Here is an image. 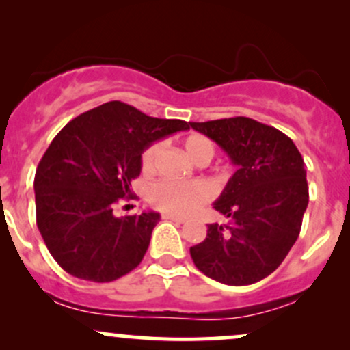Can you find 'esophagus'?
I'll list each match as a JSON object with an SVG mask.
<instances>
[{"instance_id": "1", "label": "esophagus", "mask_w": 350, "mask_h": 350, "mask_svg": "<svg viewBox=\"0 0 350 350\" xmlns=\"http://www.w3.org/2000/svg\"><path fill=\"white\" fill-rule=\"evenodd\" d=\"M163 219L164 220H171V222H176V224H184L186 222V219L184 217H179V215H174V214H163Z\"/></svg>"}]
</instances>
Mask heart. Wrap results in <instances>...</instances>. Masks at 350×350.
I'll return each mask as SVG.
<instances>
[{
	"label": "heart",
	"instance_id": "1",
	"mask_svg": "<svg viewBox=\"0 0 350 350\" xmlns=\"http://www.w3.org/2000/svg\"><path fill=\"white\" fill-rule=\"evenodd\" d=\"M183 148L186 154L194 163H208L215 154V144L206 135L191 133L183 139ZM163 146L159 143H151L142 154V170L150 174L156 170ZM212 198V189L204 180L192 183H174L161 180L154 184L150 192L151 204L159 211L174 215H187L199 208Z\"/></svg>",
	"mask_w": 350,
	"mask_h": 350
}]
</instances>
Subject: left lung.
<instances>
[{
  "mask_svg": "<svg viewBox=\"0 0 350 350\" xmlns=\"http://www.w3.org/2000/svg\"><path fill=\"white\" fill-rule=\"evenodd\" d=\"M237 166L214 208L228 224H211L192 262L208 278L243 286L267 278L298 239L309 202L303 156L291 138L247 116L189 123Z\"/></svg>",
  "mask_w": 350,
  "mask_h": 350,
  "instance_id": "obj_1",
  "label": "left lung"
}]
</instances>
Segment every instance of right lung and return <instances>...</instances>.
Segmentation results:
<instances>
[{
	"mask_svg": "<svg viewBox=\"0 0 350 350\" xmlns=\"http://www.w3.org/2000/svg\"><path fill=\"white\" fill-rule=\"evenodd\" d=\"M183 130L187 122L152 118L115 100L79 115L52 139L36 170V222L69 275L107 283L142 263L159 214L115 217L113 207L136 198L130 187L143 151Z\"/></svg>",
	"mask_w": 350,
	"mask_h": 350,
	"instance_id": "right-lung-1",
	"label": "right lung"
}]
</instances>
